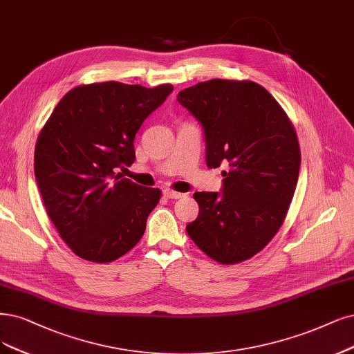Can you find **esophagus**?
I'll return each mask as SVG.
<instances>
[{
    "mask_svg": "<svg viewBox=\"0 0 354 354\" xmlns=\"http://www.w3.org/2000/svg\"><path fill=\"white\" fill-rule=\"evenodd\" d=\"M163 195L169 200H179V198L184 197L185 194H180V192H176V191H172V189H165Z\"/></svg>",
    "mask_w": 354,
    "mask_h": 354,
    "instance_id": "obj_1",
    "label": "esophagus"
}]
</instances>
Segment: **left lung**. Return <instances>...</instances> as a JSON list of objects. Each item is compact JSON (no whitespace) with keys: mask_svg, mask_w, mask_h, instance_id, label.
Here are the masks:
<instances>
[{"mask_svg":"<svg viewBox=\"0 0 354 354\" xmlns=\"http://www.w3.org/2000/svg\"><path fill=\"white\" fill-rule=\"evenodd\" d=\"M178 102L204 128L207 166H227L223 194H194L200 214L187 232L217 263H242L264 250L289 212L300 169L295 127L250 80L201 82L179 91Z\"/></svg>","mask_w":354,"mask_h":354,"instance_id":"8db88e82","label":"left lung"}]
</instances>
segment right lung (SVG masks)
I'll return each mask as SVG.
<instances>
[{
    "instance_id": "right-lung-1",
    "label": "right lung",
    "mask_w": 354,
    "mask_h": 354,
    "mask_svg": "<svg viewBox=\"0 0 354 354\" xmlns=\"http://www.w3.org/2000/svg\"><path fill=\"white\" fill-rule=\"evenodd\" d=\"M104 82L71 88L39 133L35 176L52 223L70 250L106 264L140 242L159 188L124 178L136 160L134 138L144 120L172 93Z\"/></svg>"
}]
</instances>
